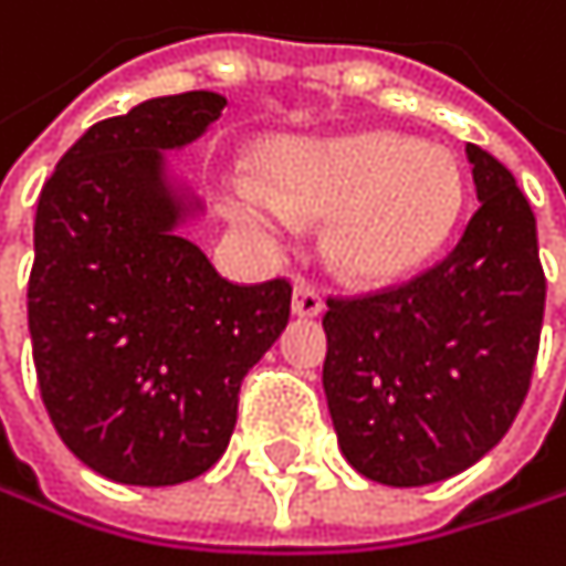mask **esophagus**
Instances as JSON below:
<instances>
[{"label":"esophagus","instance_id":"34e87169","mask_svg":"<svg viewBox=\"0 0 566 566\" xmlns=\"http://www.w3.org/2000/svg\"><path fill=\"white\" fill-rule=\"evenodd\" d=\"M322 308H325L322 305V295L312 285H305V281H298L295 292H292V315H298V318H318Z\"/></svg>","mask_w":566,"mask_h":566}]
</instances>
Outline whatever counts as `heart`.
I'll list each match as a JSON object with an SVG mask.
<instances>
[{"label":"heart","mask_w":566,"mask_h":566,"mask_svg":"<svg viewBox=\"0 0 566 566\" xmlns=\"http://www.w3.org/2000/svg\"><path fill=\"white\" fill-rule=\"evenodd\" d=\"M261 181L264 188H228V218L271 251L292 238V218H328V264L365 285L421 268L451 234L464 201L451 151L398 132L285 142L268 155Z\"/></svg>","instance_id":"obj_1"}]
</instances>
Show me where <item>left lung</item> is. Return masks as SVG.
<instances>
[{"label":"left lung","mask_w":566,"mask_h":566,"mask_svg":"<svg viewBox=\"0 0 566 566\" xmlns=\"http://www.w3.org/2000/svg\"><path fill=\"white\" fill-rule=\"evenodd\" d=\"M478 211L408 285L328 302L322 371L345 461L388 488L478 464L514 424L541 345L547 281L537 221L514 175L468 145Z\"/></svg>","instance_id":"1"}]
</instances>
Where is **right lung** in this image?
I'll list each match as a JSON object with an SVG mask.
<instances>
[{
  "label": "right lung",
  "instance_id": "obj_1",
  "mask_svg": "<svg viewBox=\"0 0 566 566\" xmlns=\"http://www.w3.org/2000/svg\"><path fill=\"white\" fill-rule=\"evenodd\" d=\"M224 105L201 88L95 122L39 195V391L65 448L115 484L205 474L231 441L241 378L289 325L285 281L231 285L185 234L208 208L168 151L198 142Z\"/></svg>",
  "mask_w": 566,
  "mask_h": 566
}]
</instances>
